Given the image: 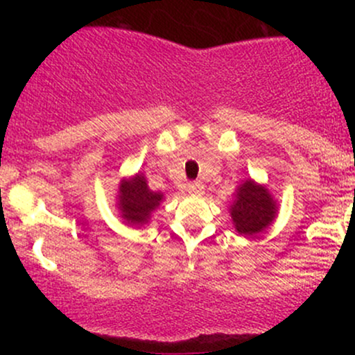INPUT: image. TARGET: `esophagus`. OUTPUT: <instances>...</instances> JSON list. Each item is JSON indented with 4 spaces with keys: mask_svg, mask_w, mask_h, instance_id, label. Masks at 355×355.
Segmentation results:
<instances>
[{
    "mask_svg": "<svg viewBox=\"0 0 355 355\" xmlns=\"http://www.w3.org/2000/svg\"><path fill=\"white\" fill-rule=\"evenodd\" d=\"M203 190H205V187H203L202 182L187 183V191H189L190 195H203Z\"/></svg>",
    "mask_w": 355,
    "mask_h": 355,
    "instance_id": "34e87169",
    "label": "esophagus"
}]
</instances>
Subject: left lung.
Wrapping results in <instances>:
<instances>
[{"label": "left lung", "instance_id": "left-lung-1", "mask_svg": "<svg viewBox=\"0 0 355 355\" xmlns=\"http://www.w3.org/2000/svg\"><path fill=\"white\" fill-rule=\"evenodd\" d=\"M277 202L266 185L248 178L235 191L230 215L235 230L242 235H255L266 230L277 217Z\"/></svg>", "mask_w": 355, "mask_h": 355}]
</instances>
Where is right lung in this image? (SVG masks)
Here are the masks:
<instances>
[{"label":"right lung","mask_w":355,"mask_h":355,"mask_svg":"<svg viewBox=\"0 0 355 355\" xmlns=\"http://www.w3.org/2000/svg\"><path fill=\"white\" fill-rule=\"evenodd\" d=\"M118 210L125 223L132 227H141L148 223L152 211L160 207L164 193L150 190L144 173L123 178L118 187Z\"/></svg>","instance_id":"add662e5"}]
</instances>
